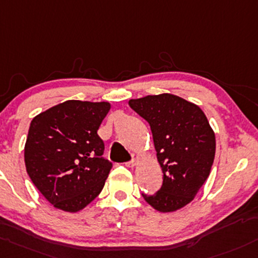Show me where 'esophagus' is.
I'll return each instance as SVG.
<instances>
[{
    "label": "esophagus",
    "instance_id": "1",
    "mask_svg": "<svg viewBox=\"0 0 258 258\" xmlns=\"http://www.w3.org/2000/svg\"><path fill=\"white\" fill-rule=\"evenodd\" d=\"M137 162H138V156L137 154H132V159L130 162H127L126 165L127 167H135V165L137 164Z\"/></svg>",
    "mask_w": 258,
    "mask_h": 258
}]
</instances>
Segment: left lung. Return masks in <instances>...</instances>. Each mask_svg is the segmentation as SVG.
<instances>
[{
    "label": "left lung",
    "mask_w": 258,
    "mask_h": 258,
    "mask_svg": "<svg viewBox=\"0 0 258 258\" xmlns=\"http://www.w3.org/2000/svg\"><path fill=\"white\" fill-rule=\"evenodd\" d=\"M128 104L150 123L163 172L161 189L142 197L162 213L185 207L208 179L215 157V134L207 116L199 106L172 94L148 95Z\"/></svg>",
    "instance_id": "left-lung-1"
}]
</instances>
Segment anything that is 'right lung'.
<instances>
[{"label":"right lung","instance_id":"obj_1","mask_svg":"<svg viewBox=\"0 0 258 258\" xmlns=\"http://www.w3.org/2000/svg\"><path fill=\"white\" fill-rule=\"evenodd\" d=\"M108 102L68 100L31 122L24 163L29 178L56 209L77 213L100 194L112 163L97 135Z\"/></svg>","mask_w":258,"mask_h":258}]
</instances>
